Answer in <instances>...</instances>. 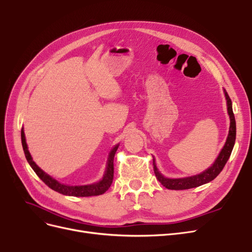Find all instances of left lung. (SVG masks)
<instances>
[{
  "mask_svg": "<svg viewBox=\"0 0 252 252\" xmlns=\"http://www.w3.org/2000/svg\"><path fill=\"white\" fill-rule=\"evenodd\" d=\"M224 94L226 96V101H227V110L228 114H229L230 118V127H229V133H228L226 143L224 145L223 149L220 150L219 157L215 161L208 169H206L202 173H199L196 175H192V177H187V178H181V179H169V178H165L164 175L158 171V167L156 165L155 158H154V170L157 179L161 184L171 190H184V189H190V188H194V187H199L203 184H206V183H209L212 180H215L220 172L223 170L225 164L227 163L228 158H229L231 151L234 146V142H235V134H236V127H235V119H234V114L232 111V103L229 95L226 93V90H224Z\"/></svg>",
  "mask_w": 252,
  "mask_h": 252,
  "instance_id": "left-lung-1",
  "label": "left lung"
}]
</instances>
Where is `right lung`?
<instances>
[{"label":"right lung","instance_id":"obj_1","mask_svg":"<svg viewBox=\"0 0 252 252\" xmlns=\"http://www.w3.org/2000/svg\"><path fill=\"white\" fill-rule=\"evenodd\" d=\"M21 139H22L23 150H24L27 162L29 163L30 166H32V168L36 173L37 177H39L49 188L55 190V191L62 193L64 195H70V196H94V195L103 194L104 192L107 191L108 188L111 186L112 180H113V158H114V155H116V152L119 148V144L116 145V146H114L110 151L108 159H107V165H106V170L103 175V179L101 181H98L97 183H94V184H90V185L69 186V185L61 184L60 182L51 178L49 174L44 172L40 167L33 162L32 156H30V152L28 151L24 129L23 128L21 130Z\"/></svg>","mask_w":252,"mask_h":252}]
</instances>
